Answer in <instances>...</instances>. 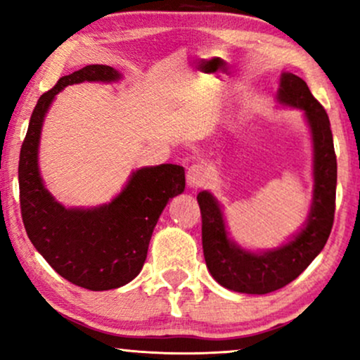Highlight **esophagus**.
<instances>
[{
  "label": "esophagus",
  "instance_id": "1",
  "mask_svg": "<svg viewBox=\"0 0 360 360\" xmlns=\"http://www.w3.org/2000/svg\"><path fill=\"white\" fill-rule=\"evenodd\" d=\"M208 181V172L203 165H192L187 172V185L190 188H202Z\"/></svg>",
  "mask_w": 360,
  "mask_h": 360
}]
</instances>
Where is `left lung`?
<instances>
[{"label":"left lung","mask_w":360,"mask_h":360,"mask_svg":"<svg viewBox=\"0 0 360 360\" xmlns=\"http://www.w3.org/2000/svg\"><path fill=\"white\" fill-rule=\"evenodd\" d=\"M277 103L304 112L312 136V203L304 227L281 247L248 250L229 235L220 202L208 190L197 195L202 212V243L207 269L229 290L269 294L299 277L321 254L329 238L335 212L337 158L330 122L307 83L294 73H282Z\"/></svg>","instance_id":"obj_1"}]
</instances>
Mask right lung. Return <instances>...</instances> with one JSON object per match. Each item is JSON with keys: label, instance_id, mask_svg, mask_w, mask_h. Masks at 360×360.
<instances>
[{"label": "right lung", "instance_id": "obj_1", "mask_svg": "<svg viewBox=\"0 0 360 360\" xmlns=\"http://www.w3.org/2000/svg\"><path fill=\"white\" fill-rule=\"evenodd\" d=\"M120 78L112 66L88 65L58 79L34 106L18 167L21 217L31 243L55 272L88 290L118 288L140 274L163 208L185 190L184 167L172 163L139 168L112 202L91 208L61 205L44 187L38 152L53 100L68 85Z\"/></svg>", "mask_w": 360, "mask_h": 360}]
</instances>
